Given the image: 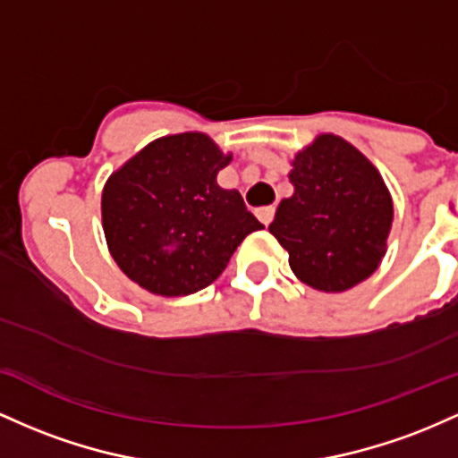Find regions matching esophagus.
I'll return each instance as SVG.
<instances>
[{"instance_id":"34e87169","label":"esophagus","mask_w":458,"mask_h":458,"mask_svg":"<svg viewBox=\"0 0 458 458\" xmlns=\"http://www.w3.org/2000/svg\"><path fill=\"white\" fill-rule=\"evenodd\" d=\"M255 214H257V218L261 220V223L270 225L272 218H275V208H272V205H264V208H257Z\"/></svg>"}]
</instances>
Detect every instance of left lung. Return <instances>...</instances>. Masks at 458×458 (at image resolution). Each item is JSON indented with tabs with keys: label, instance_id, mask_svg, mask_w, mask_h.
Returning <instances> with one entry per match:
<instances>
[{
	"label": "left lung",
	"instance_id": "left-lung-1",
	"mask_svg": "<svg viewBox=\"0 0 458 458\" xmlns=\"http://www.w3.org/2000/svg\"><path fill=\"white\" fill-rule=\"evenodd\" d=\"M294 194L276 208L270 233L290 268L320 292L366 281L385 255L394 205L383 177L342 138L320 136L292 162Z\"/></svg>",
	"mask_w": 458,
	"mask_h": 458
}]
</instances>
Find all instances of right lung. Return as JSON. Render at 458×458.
<instances>
[{
    "instance_id": "right-lung-1",
    "label": "right lung",
    "mask_w": 458,
    "mask_h": 458,
    "mask_svg": "<svg viewBox=\"0 0 458 458\" xmlns=\"http://www.w3.org/2000/svg\"><path fill=\"white\" fill-rule=\"evenodd\" d=\"M205 133L166 136L107 179L104 231L118 268L160 296L214 284L249 233L264 225L216 174L229 164Z\"/></svg>"
}]
</instances>
